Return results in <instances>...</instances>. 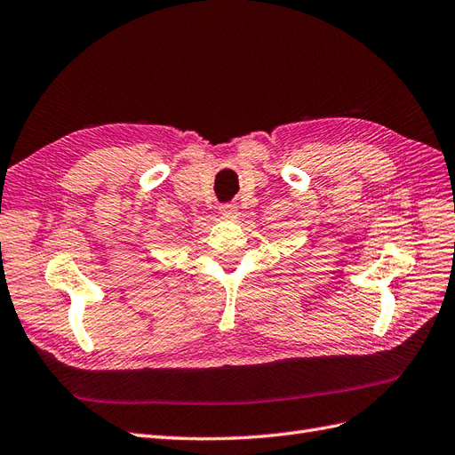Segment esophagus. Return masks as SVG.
<instances>
[{"instance_id":"1","label":"esophagus","mask_w":455,"mask_h":455,"mask_svg":"<svg viewBox=\"0 0 455 455\" xmlns=\"http://www.w3.org/2000/svg\"><path fill=\"white\" fill-rule=\"evenodd\" d=\"M219 212H220V215H223V217L232 219V217H236V213H238V207H236L235 204H225V205H220V207H219Z\"/></svg>"}]
</instances>
